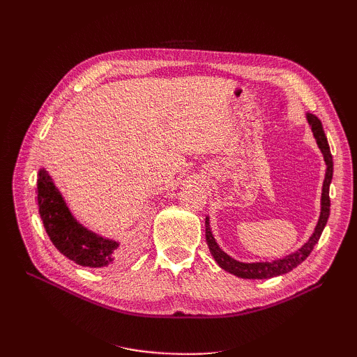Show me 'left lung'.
Listing matches in <instances>:
<instances>
[{
    "label": "left lung",
    "instance_id": "1",
    "mask_svg": "<svg viewBox=\"0 0 357 357\" xmlns=\"http://www.w3.org/2000/svg\"><path fill=\"white\" fill-rule=\"evenodd\" d=\"M307 121L311 126L312 135H314L317 146L320 149V152L323 153V158H325L326 162V174H325V181H323V189H321V208H320V218L317 222V226L314 232L310 236V240L298 248L296 252L290 253L282 259H275L273 262H253V264H245L235 261L234 257L229 255H226L219 244L215 243L211 228H210V220L208 218H205V240H207L210 253L213 255L214 261L219 264V266L225 271H228L232 275H236L240 278H252V280H264V278H271L277 275H283L291 269L296 268L299 264H302L305 259L310 256L312 252V248L317 244L320 235L325 229L326 222L329 219V211H331V199H329V186L332 181V174H333V160L331 155V149L328 144V138L325 135V131H323V125L319 121V117L314 114H307Z\"/></svg>",
    "mask_w": 357,
    "mask_h": 357
}]
</instances>
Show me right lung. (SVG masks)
I'll list each match as a JSON object with an SVG mask.
<instances>
[{
	"label": "right lung",
	"mask_w": 357,
	"mask_h": 357,
	"mask_svg": "<svg viewBox=\"0 0 357 357\" xmlns=\"http://www.w3.org/2000/svg\"><path fill=\"white\" fill-rule=\"evenodd\" d=\"M38 213L50 241L77 265L105 268L116 262L119 243L84 228L75 220L45 168L37 178Z\"/></svg>",
	"instance_id": "right-lung-1"
}]
</instances>
